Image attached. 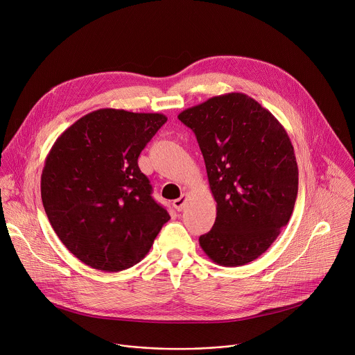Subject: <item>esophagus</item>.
Returning a JSON list of instances; mask_svg holds the SVG:
<instances>
[{
    "mask_svg": "<svg viewBox=\"0 0 355 355\" xmlns=\"http://www.w3.org/2000/svg\"><path fill=\"white\" fill-rule=\"evenodd\" d=\"M185 205H187V193H182L178 199H175L174 202H173V207L180 212V211H182L184 208H185Z\"/></svg>",
    "mask_w": 355,
    "mask_h": 355,
    "instance_id": "esophagus-1",
    "label": "esophagus"
}]
</instances>
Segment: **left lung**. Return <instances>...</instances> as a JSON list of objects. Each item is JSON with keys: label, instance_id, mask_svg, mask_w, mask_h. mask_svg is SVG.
<instances>
[{"label": "left lung", "instance_id": "left-lung-1", "mask_svg": "<svg viewBox=\"0 0 355 355\" xmlns=\"http://www.w3.org/2000/svg\"><path fill=\"white\" fill-rule=\"evenodd\" d=\"M178 119L196 136L216 200V220L199 237L202 250L223 267L254 261L295 207L297 164L286 130L241 92L212 96Z\"/></svg>", "mask_w": 355, "mask_h": 355}]
</instances>
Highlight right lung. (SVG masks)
Returning <instances> with one entry per match:
<instances>
[{
	"mask_svg": "<svg viewBox=\"0 0 355 355\" xmlns=\"http://www.w3.org/2000/svg\"><path fill=\"white\" fill-rule=\"evenodd\" d=\"M166 122L163 114L98 110L67 128L50 148L40 178L44 212L62 243L91 268L133 267L170 220L137 166L141 150Z\"/></svg>",
	"mask_w": 355,
	"mask_h": 355,
	"instance_id": "obj_1",
	"label": "right lung"
}]
</instances>
